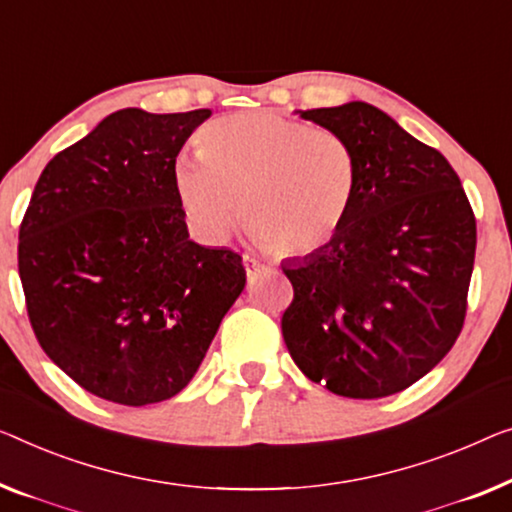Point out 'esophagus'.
I'll return each instance as SVG.
<instances>
[{"label":"esophagus","instance_id":"obj_1","mask_svg":"<svg viewBox=\"0 0 512 512\" xmlns=\"http://www.w3.org/2000/svg\"><path fill=\"white\" fill-rule=\"evenodd\" d=\"M243 266H246V276L253 280L255 276H259V273L264 271V262H259V259L255 255H243Z\"/></svg>","mask_w":512,"mask_h":512}]
</instances>
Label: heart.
<instances>
[{
	"instance_id": "b5f03b06",
	"label": "heart",
	"mask_w": 512,
	"mask_h": 512,
	"mask_svg": "<svg viewBox=\"0 0 512 512\" xmlns=\"http://www.w3.org/2000/svg\"><path fill=\"white\" fill-rule=\"evenodd\" d=\"M197 154L174 163L172 186L204 241H225L243 211L259 246L310 255L329 246L352 213L358 160L329 128L269 112L232 114L204 128Z\"/></svg>"
}]
</instances>
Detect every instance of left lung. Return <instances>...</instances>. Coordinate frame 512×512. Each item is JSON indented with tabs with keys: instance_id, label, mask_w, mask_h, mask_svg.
<instances>
[{
	"instance_id": "left-lung-1",
	"label": "left lung",
	"mask_w": 512,
	"mask_h": 512,
	"mask_svg": "<svg viewBox=\"0 0 512 512\" xmlns=\"http://www.w3.org/2000/svg\"><path fill=\"white\" fill-rule=\"evenodd\" d=\"M352 144L354 207L317 253L282 266L294 299L282 338L305 377L375 400L425 377L467 315L476 218L460 177L370 103L301 112Z\"/></svg>"
}]
</instances>
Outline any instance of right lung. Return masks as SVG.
Here are the masks:
<instances>
[{"mask_svg":"<svg viewBox=\"0 0 512 512\" xmlns=\"http://www.w3.org/2000/svg\"><path fill=\"white\" fill-rule=\"evenodd\" d=\"M209 117L112 112L45 165L22 218L18 271L38 345L103 400L144 407L186 388L246 287L239 253L190 241L172 186Z\"/></svg>","mask_w":512,"mask_h":512,"instance_id":"right-lung-1","label":"right lung"}]
</instances>
